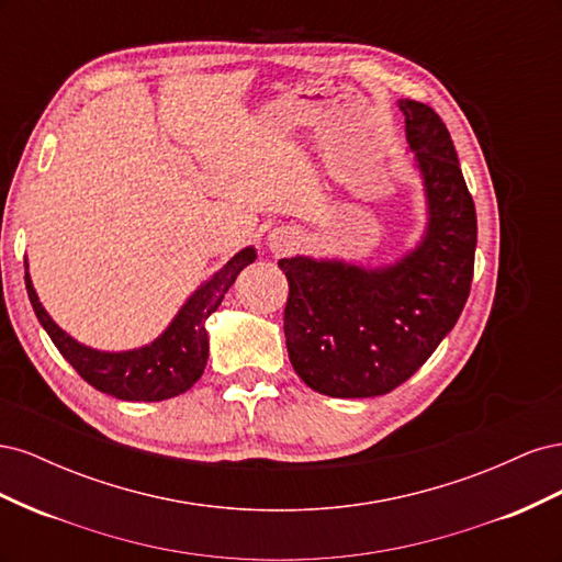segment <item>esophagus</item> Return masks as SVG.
Instances as JSON below:
<instances>
[{
	"mask_svg": "<svg viewBox=\"0 0 562 562\" xmlns=\"http://www.w3.org/2000/svg\"><path fill=\"white\" fill-rule=\"evenodd\" d=\"M293 239H295V236H293L291 232H288V229H274V232L269 234L267 246H269L271 252L279 255V252H285L288 248L293 246Z\"/></svg>",
	"mask_w": 562,
	"mask_h": 562,
	"instance_id": "1",
	"label": "esophagus"
}]
</instances>
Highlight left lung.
Here are the masks:
<instances>
[{
	"instance_id": "left-lung-1",
	"label": "left lung",
	"mask_w": 562,
	"mask_h": 562,
	"mask_svg": "<svg viewBox=\"0 0 562 562\" xmlns=\"http://www.w3.org/2000/svg\"><path fill=\"white\" fill-rule=\"evenodd\" d=\"M398 108L427 196L419 244L382 267L310 255L279 260L291 285L288 359L304 384L333 398L382 396L413 378L471 291L479 227L452 138L429 105L398 100Z\"/></svg>"
}]
</instances>
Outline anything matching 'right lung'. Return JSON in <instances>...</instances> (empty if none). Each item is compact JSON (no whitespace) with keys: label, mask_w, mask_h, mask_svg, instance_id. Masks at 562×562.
Listing matches in <instances>:
<instances>
[{"label":"right lung","mask_w":562,"mask_h":562,"mask_svg":"<svg viewBox=\"0 0 562 562\" xmlns=\"http://www.w3.org/2000/svg\"><path fill=\"white\" fill-rule=\"evenodd\" d=\"M258 252L252 246L244 248L234 258L220 267L215 274L203 281L196 291L187 297L180 312L168 323V328L151 339L149 345L126 351H103L77 342L58 323L48 316L37 297L35 285L25 271V288L40 323L54 345L79 375L103 394L122 401H166L184 394L203 375L209 361V333L206 318L220 307L225 293L241 274V269L255 262ZM27 269V260H25Z\"/></svg>","instance_id":"right-lung-1"}]
</instances>
